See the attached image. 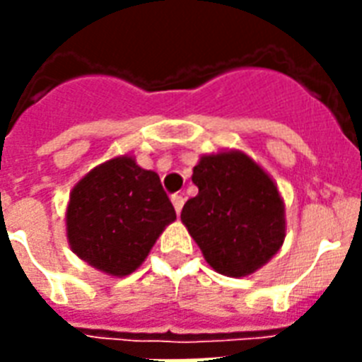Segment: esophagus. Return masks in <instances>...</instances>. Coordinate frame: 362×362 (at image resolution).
I'll use <instances>...</instances> for the list:
<instances>
[{"label": "esophagus", "mask_w": 362, "mask_h": 362, "mask_svg": "<svg viewBox=\"0 0 362 362\" xmlns=\"http://www.w3.org/2000/svg\"><path fill=\"white\" fill-rule=\"evenodd\" d=\"M170 201H173V206H175L176 214H180L182 206H184V201H186V199H184V195H178V193H176V195H173V197H170Z\"/></svg>", "instance_id": "34e87169"}]
</instances>
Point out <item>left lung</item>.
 I'll use <instances>...</instances> for the list:
<instances>
[{
    "mask_svg": "<svg viewBox=\"0 0 362 362\" xmlns=\"http://www.w3.org/2000/svg\"><path fill=\"white\" fill-rule=\"evenodd\" d=\"M192 180L199 193L180 218L206 263L231 278L269 263L286 238V204L269 173L240 150H223L201 156Z\"/></svg>",
    "mask_w": 362,
    "mask_h": 362,
    "instance_id": "1",
    "label": "left lung"
}]
</instances>
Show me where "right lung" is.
<instances>
[{"label":"right lung","mask_w":362,"mask_h":362,"mask_svg":"<svg viewBox=\"0 0 362 362\" xmlns=\"http://www.w3.org/2000/svg\"><path fill=\"white\" fill-rule=\"evenodd\" d=\"M176 220L158 173L118 156L93 167L71 189L65 210L67 240L78 257L105 274L135 272Z\"/></svg>","instance_id":"obj_1"}]
</instances>
